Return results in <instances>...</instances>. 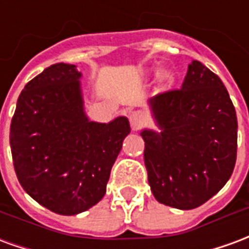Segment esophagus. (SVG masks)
Here are the masks:
<instances>
[{
    "label": "esophagus",
    "instance_id": "1",
    "mask_svg": "<svg viewBox=\"0 0 249 249\" xmlns=\"http://www.w3.org/2000/svg\"><path fill=\"white\" fill-rule=\"evenodd\" d=\"M144 121H145V117L141 110H133L129 113V123L133 129H139L141 125L144 124Z\"/></svg>",
    "mask_w": 249,
    "mask_h": 249
}]
</instances>
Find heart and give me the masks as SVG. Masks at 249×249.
I'll return each instance as SVG.
<instances>
[{"label": "heart", "instance_id": "b5f03b06", "mask_svg": "<svg viewBox=\"0 0 249 249\" xmlns=\"http://www.w3.org/2000/svg\"><path fill=\"white\" fill-rule=\"evenodd\" d=\"M159 80L162 82V84H172L175 81V73L172 71H161L159 73Z\"/></svg>", "mask_w": 249, "mask_h": 249}]
</instances>
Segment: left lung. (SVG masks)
<instances>
[{"label":"left lung","instance_id":"left-lung-1","mask_svg":"<svg viewBox=\"0 0 249 249\" xmlns=\"http://www.w3.org/2000/svg\"><path fill=\"white\" fill-rule=\"evenodd\" d=\"M160 132L144 129V162L159 203L193 209L214 196L233 172L237 117L219 76L200 61L188 66L181 89L149 100Z\"/></svg>","mask_w":249,"mask_h":249}]
</instances>
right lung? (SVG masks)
Returning <instances> with one entry per match:
<instances>
[{"label":"right lung","mask_w":249,"mask_h":249,"mask_svg":"<svg viewBox=\"0 0 249 249\" xmlns=\"http://www.w3.org/2000/svg\"><path fill=\"white\" fill-rule=\"evenodd\" d=\"M81 73L54 64L25 85L10 124V148L25 192L58 214L81 213L104 197L129 135L126 117L108 124L84 112Z\"/></svg>","instance_id":"add662e5"}]
</instances>
